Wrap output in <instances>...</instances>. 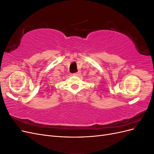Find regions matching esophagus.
Returning <instances> with one entry per match:
<instances>
[{
  "instance_id": "34e87169",
  "label": "esophagus",
  "mask_w": 154,
  "mask_h": 154,
  "mask_svg": "<svg viewBox=\"0 0 154 154\" xmlns=\"http://www.w3.org/2000/svg\"><path fill=\"white\" fill-rule=\"evenodd\" d=\"M74 76H80V74H81V72H80V71H78V72H74V73H73L72 74Z\"/></svg>"
}]
</instances>
